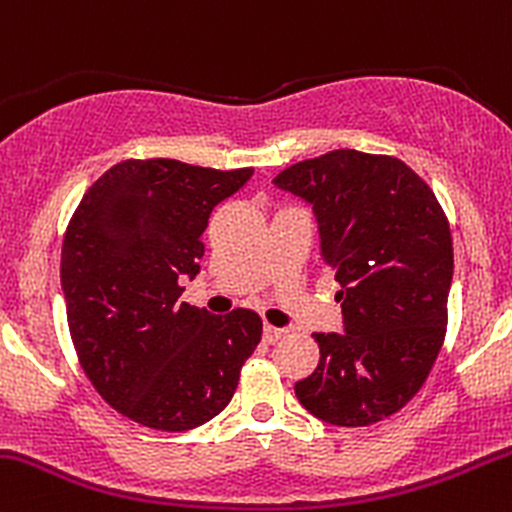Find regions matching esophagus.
Masks as SVG:
<instances>
[{
  "label": "esophagus",
  "instance_id": "esophagus-1",
  "mask_svg": "<svg viewBox=\"0 0 512 512\" xmlns=\"http://www.w3.org/2000/svg\"><path fill=\"white\" fill-rule=\"evenodd\" d=\"M286 335V330L283 328H276V325H263V340L266 342H278L281 340V337Z\"/></svg>",
  "mask_w": 512,
  "mask_h": 512
}]
</instances>
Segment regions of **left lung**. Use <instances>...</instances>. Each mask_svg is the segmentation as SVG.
I'll list each match as a JSON object with an SVG mask.
<instances>
[{"label":"left lung","mask_w":512,"mask_h":512,"mask_svg":"<svg viewBox=\"0 0 512 512\" xmlns=\"http://www.w3.org/2000/svg\"><path fill=\"white\" fill-rule=\"evenodd\" d=\"M273 184L313 204L345 333H315L320 362L295 397L333 426H370L421 389L444 345L453 241L439 199L389 155L333 150Z\"/></svg>","instance_id":"left-lung-1"}]
</instances>
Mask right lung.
<instances>
[{
	"label": "right lung",
	"instance_id": "right-lung-1",
	"mask_svg": "<svg viewBox=\"0 0 512 512\" xmlns=\"http://www.w3.org/2000/svg\"><path fill=\"white\" fill-rule=\"evenodd\" d=\"M251 175L125 160L88 187L68 221L61 288L78 362L100 397L142 426L207 424L261 342L254 310L212 315L177 300L179 281L199 273L209 214Z\"/></svg>",
	"mask_w": 512,
	"mask_h": 512
}]
</instances>
